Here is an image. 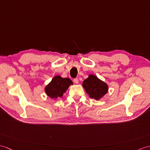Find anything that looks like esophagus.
Listing matches in <instances>:
<instances>
[{"label": "esophagus", "instance_id": "esophagus-1", "mask_svg": "<svg viewBox=\"0 0 150 150\" xmlns=\"http://www.w3.org/2000/svg\"><path fill=\"white\" fill-rule=\"evenodd\" d=\"M74 82L75 83H79V79L77 78H75L74 79Z\"/></svg>", "mask_w": 150, "mask_h": 150}]
</instances>
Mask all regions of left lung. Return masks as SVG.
<instances>
[{
    "mask_svg": "<svg viewBox=\"0 0 150 150\" xmlns=\"http://www.w3.org/2000/svg\"><path fill=\"white\" fill-rule=\"evenodd\" d=\"M82 86L91 98L97 100L103 97L108 91L106 83L93 75H89V77L83 82Z\"/></svg>",
    "mask_w": 150,
    "mask_h": 150,
    "instance_id": "obj_1",
    "label": "left lung"
}]
</instances>
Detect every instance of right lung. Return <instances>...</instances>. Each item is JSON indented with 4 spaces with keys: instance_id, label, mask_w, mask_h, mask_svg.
Segmentation results:
<instances>
[{
    "instance_id": "add662e5",
    "label": "right lung",
    "mask_w": 150,
    "mask_h": 150,
    "mask_svg": "<svg viewBox=\"0 0 150 150\" xmlns=\"http://www.w3.org/2000/svg\"><path fill=\"white\" fill-rule=\"evenodd\" d=\"M73 82L68 78H62L60 76H54L53 79L45 88L47 95L52 98H61Z\"/></svg>"
}]
</instances>
